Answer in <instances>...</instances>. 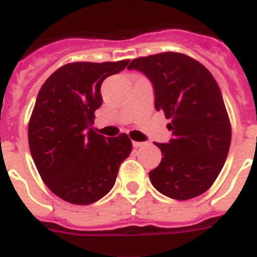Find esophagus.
Wrapping results in <instances>:
<instances>
[{
	"label": "esophagus",
	"mask_w": 257,
	"mask_h": 257,
	"mask_svg": "<svg viewBox=\"0 0 257 257\" xmlns=\"http://www.w3.org/2000/svg\"><path fill=\"white\" fill-rule=\"evenodd\" d=\"M146 143H143V142H132V146L135 147V148H139V147H142L144 146Z\"/></svg>",
	"instance_id": "obj_1"
}]
</instances>
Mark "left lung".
Here are the masks:
<instances>
[{"label": "left lung", "mask_w": 257, "mask_h": 257, "mask_svg": "<svg viewBox=\"0 0 257 257\" xmlns=\"http://www.w3.org/2000/svg\"><path fill=\"white\" fill-rule=\"evenodd\" d=\"M129 70L152 82L155 107L163 110L172 139L155 143L162 162L150 171L159 193L178 201L198 197L214 183L228 156L232 129L221 90L203 64L179 52L133 59Z\"/></svg>", "instance_id": "left-lung-1"}]
</instances>
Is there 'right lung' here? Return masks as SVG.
I'll return each mask as SVG.
<instances>
[{
	"label": "right lung",
	"mask_w": 257,
	"mask_h": 257,
	"mask_svg": "<svg viewBox=\"0 0 257 257\" xmlns=\"http://www.w3.org/2000/svg\"><path fill=\"white\" fill-rule=\"evenodd\" d=\"M128 63L64 64L37 94L28 125L29 150L43 182L66 202L90 205L106 195L132 152L125 133L105 137L90 128L102 103V82Z\"/></svg>",
	"instance_id": "obj_1"
}]
</instances>
